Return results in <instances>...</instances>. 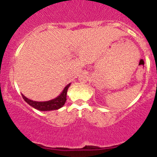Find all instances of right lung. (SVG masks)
Wrapping results in <instances>:
<instances>
[{
  "mask_svg": "<svg viewBox=\"0 0 157 157\" xmlns=\"http://www.w3.org/2000/svg\"><path fill=\"white\" fill-rule=\"evenodd\" d=\"M71 86V83L67 84V86L64 87L63 91L61 92V94L58 96V97L55 98V99H52L49 101H45V102H37V101H33L31 99L26 98L24 95L22 94L23 99L31 105L32 107L38 109L39 111H52V110H57L63 106L65 103L66 100H67V89Z\"/></svg>",
  "mask_w": 157,
  "mask_h": 157,
  "instance_id": "obj_1",
  "label": "right lung"
}]
</instances>
